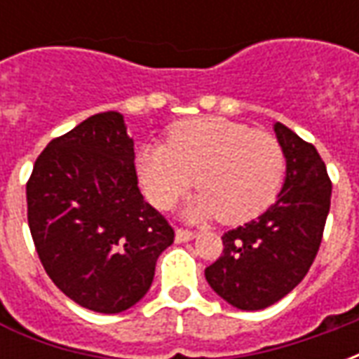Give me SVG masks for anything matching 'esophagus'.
<instances>
[{"label": "esophagus", "instance_id": "obj_1", "mask_svg": "<svg viewBox=\"0 0 359 359\" xmlns=\"http://www.w3.org/2000/svg\"><path fill=\"white\" fill-rule=\"evenodd\" d=\"M196 238L194 231H188V229H177V242H188Z\"/></svg>", "mask_w": 359, "mask_h": 359}]
</instances>
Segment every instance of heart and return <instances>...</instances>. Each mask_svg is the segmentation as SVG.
Segmentation results:
<instances>
[{"label":"heart","instance_id":"b5f03b06","mask_svg":"<svg viewBox=\"0 0 359 359\" xmlns=\"http://www.w3.org/2000/svg\"><path fill=\"white\" fill-rule=\"evenodd\" d=\"M136 163L144 192L156 208L169 210L196 184L200 194L187 203L184 215H217L236 225L269 208L286 159L273 134L225 117H196L172 125L167 144L142 146Z\"/></svg>","mask_w":359,"mask_h":359}]
</instances>
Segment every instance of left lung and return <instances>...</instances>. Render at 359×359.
<instances>
[{"instance_id":"8db88e82","label":"left lung","mask_w":359,"mask_h":359,"mask_svg":"<svg viewBox=\"0 0 359 359\" xmlns=\"http://www.w3.org/2000/svg\"><path fill=\"white\" fill-rule=\"evenodd\" d=\"M275 133L286 159L280 194L259 217L223 234V254L205 269L211 288L246 311L269 308L306 277L331 208V179L313 144L280 123Z\"/></svg>"}]
</instances>
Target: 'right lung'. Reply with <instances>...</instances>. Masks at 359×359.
Returning a JSON list of instances; mask_svg holds the SVG:
<instances>
[{"label":"right lung","instance_id":"obj_1","mask_svg":"<svg viewBox=\"0 0 359 359\" xmlns=\"http://www.w3.org/2000/svg\"><path fill=\"white\" fill-rule=\"evenodd\" d=\"M28 226L61 292L97 313L133 308L175 241L138 188L134 142L117 111L92 115L46 146L27 182Z\"/></svg>","mask_w":359,"mask_h":359}]
</instances>
